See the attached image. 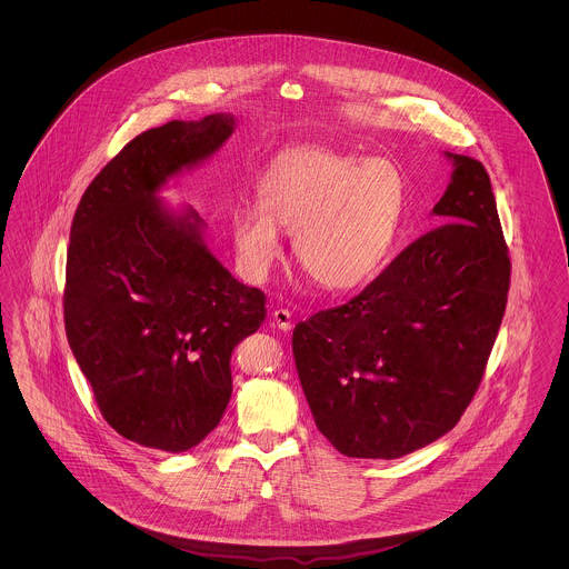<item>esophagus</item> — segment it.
<instances>
[{"label": "esophagus", "instance_id": "esophagus-1", "mask_svg": "<svg viewBox=\"0 0 569 569\" xmlns=\"http://www.w3.org/2000/svg\"><path fill=\"white\" fill-rule=\"evenodd\" d=\"M271 326L278 328V330H291V313L287 309H276L271 313Z\"/></svg>", "mask_w": 569, "mask_h": 569}]
</instances>
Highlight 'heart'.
Returning a JSON list of instances; mask_svg holds the SVG:
<instances>
[{
	"label": "heart",
	"instance_id": "b5f03b06",
	"mask_svg": "<svg viewBox=\"0 0 569 569\" xmlns=\"http://www.w3.org/2000/svg\"><path fill=\"white\" fill-rule=\"evenodd\" d=\"M403 208L406 181L390 160L298 147L267 170L260 206L232 214V243L244 276L262 280L282 253L280 232L293 234L300 269L326 291H350L383 267Z\"/></svg>",
	"mask_w": 569,
	"mask_h": 569
}]
</instances>
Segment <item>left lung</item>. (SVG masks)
I'll use <instances>...</instances> for the list:
<instances>
[{"label": "left lung", "mask_w": 569, "mask_h": 569, "mask_svg": "<svg viewBox=\"0 0 569 569\" xmlns=\"http://www.w3.org/2000/svg\"><path fill=\"white\" fill-rule=\"evenodd\" d=\"M451 179L431 217L357 298L293 328L307 403L348 458L395 460L456 427L503 318L510 260L485 166L445 151Z\"/></svg>", "instance_id": "1"}]
</instances>
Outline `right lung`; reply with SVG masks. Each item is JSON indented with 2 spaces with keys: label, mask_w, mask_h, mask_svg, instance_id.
Here are the masks:
<instances>
[{
  "label": "right lung",
  "mask_w": 569,
  "mask_h": 569,
  "mask_svg": "<svg viewBox=\"0 0 569 569\" xmlns=\"http://www.w3.org/2000/svg\"><path fill=\"white\" fill-rule=\"evenodd\" d=\"M232 113L170 120L131 140L74 214L66 330L104 420L127 440L181 453L221 420L234 346L264 322V293L206 243L192 206L160 197L234 133Z\"/></svg>",
  "instance_id": "obj_1"
}]
</instances>
